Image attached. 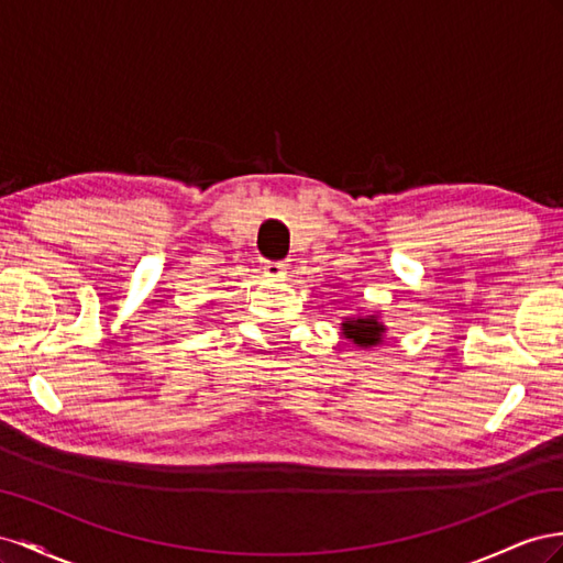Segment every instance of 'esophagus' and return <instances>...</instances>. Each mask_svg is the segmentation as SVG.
I'll return each mask as SVG.
<instances>
[{"instance_id":"esophagus-1","label":"esophagus","mask_w":563,"mask_h":563,"mask_svg":"<svg viewBox=\"0 0 563 563\" xmlns=\"http://www.w3.org/2000/svg\"><path fill=\"white\" fill-rule=\"evenodd\" d=\"M264 273L271 278H285L287 276V264L285 262H264Z\"/></svg>"}]
</instances>
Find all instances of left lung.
Returning <instances> with one entry per match:
<instances>
[{"label": "left lung", "mask_w": 563, "mask_h": 563, "mask_svg": "<svg viewBox=\"0 0 563 563\" xmlns=\"http://www.w3.org/2000/svg\"><path fill=\"white\" fill-rule=\"evenodd\" d=\"M384 332L387 325L379 323L377 316H356L342 320V334L349 342H353L361 349H371L384 342Z\"/></svg>", "instance_id": "8db88e82"}]
</instances>
